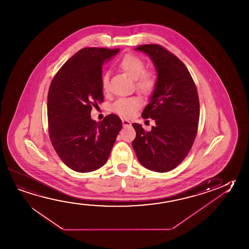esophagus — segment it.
<instances>
[{
    "label": "esophagus",
    "mask_w": 249,
    "mask_h": 249,
    "mask_svg": "<svg viewBox=\"0 0 249 249\" xmlns=\"http://www.w3.org/2000/svg\"><path fill=\"white\" fill-rule=\"evenodd\" d=\"M123 124L124 126H131L130 122L128 120H126V119H123Z\"/></svg>",
    "instance_id": "esophagus-1"
}]
</instances>
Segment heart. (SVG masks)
Masks as SVG:
<instances>
[{
	"label": "heart",
	"instance_id": "heart-1",
	"mask_svg": "<svg viewBox=\"0 0 249 249\" xmlns=\"http://www.w3.org/2000/svg\"><path fill=\"white\" fill-rule=\"evenodd\" d=\"M118 67L128 77L135 81V87L143 95H151L156 87L157 77L152 71H145V60L134 54H126L120 60ZM102 87L104 92L108 90V76L102 77ZM142 106V100L137 96L123 97L116 100L112 110L123 117H131Z\"/></svg>",
	"mask_w": 249,
	"mask_h": 249
}]
</instances>
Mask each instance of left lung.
I'll use <instances>...</instances> for the list:
<instances>
[{
    "label": "left lung",
    "instance_id": "left-lung-1",
    "mask_svg": "<svg viewBox=\"0 0 249 249\" xmlns=\"http://www.w3.org/2000/svg\"><path fill=\"white\" fill-rule=\"evenodd\" d=\"M147 54L157 71V84L143 118L154 120L150 132L133 123L136 137L132 142L144 167L167 172L179 165L192 149L199 121V98L195 83L184 63L157 44L135 48Z\"/></svg>",
    "mask_w": 249,
    "mask_h": 249
}]
</instances>
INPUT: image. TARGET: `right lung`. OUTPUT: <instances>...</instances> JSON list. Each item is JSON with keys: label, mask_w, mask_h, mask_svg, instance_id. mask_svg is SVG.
I'll use <instances>...</instances> for the list:
<instances>
[{"label": "right lung", "mask_w": 249, "mask_h": 249, "mask_svg": "<svg viewBox=\"0 0 249 249\" xmlns=\"http://www.w3.org/2000/svg\"><path fill=\"white\" fill-rule=\"evenodd\" d=\"M119 51L83 48L65 63L51 83L47 96L51 142L61 160L75 172L102 167L123 127L122 120L114 114L99 123L90 117L92 106L104 102L102 66Z\"/></svg>", "instance_id": "add662e5"}]
</instances>
